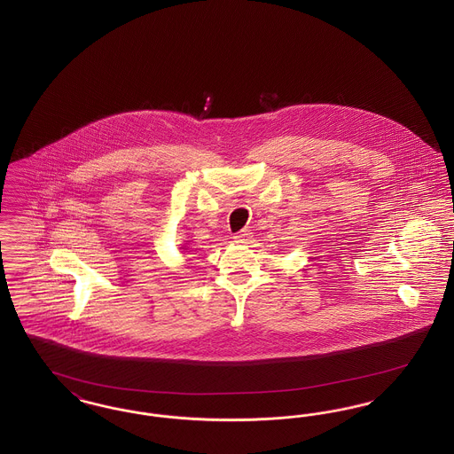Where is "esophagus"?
<instances>
[{
  "instance_id": "esophagus-1",
  "label": "esophagus",
  "mask_w": 454,
  "mask_h": 454,
  "mask_svg": "<svg viewBox=\"0 0 454 454\" xmlns=\"http://www.w3.org/2000/svg\"><path fill=\"white\" fill-rule=\"evenodd\" d=\"M252 238H254V233H252L250 230H241V231L235 233L233 239H235L237 243H248V241H252Z\"/></svg>"
}]
</instances>
